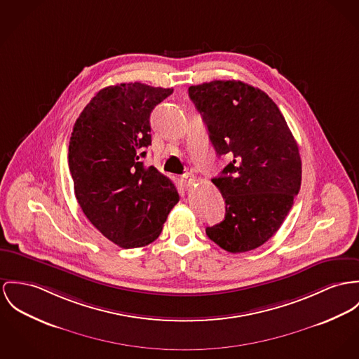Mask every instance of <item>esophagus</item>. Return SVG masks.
<instances>
[{"label": "esophagus", "mask_w": 359, "mask_h": 359, "mask_svg": "<svg viewBox=\"0 0 359 359\" xmlns=\"http://www.w3.org/2000/svg\"><path fill=\"white\" fill-rule=\"evenodd\" d=\"M195 176H194V173H186V175H183V182H184V186H190L191 183L195 182Z\"/></svg>", "instance_id": "obj_1"}]
</instances>
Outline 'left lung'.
<instances>
[{"mask_svg":"<svg viewBox=\"0 0 359 359\" xmlns=\"http://www.w3.org/2000/svg\"><path fill=\"white\" fill-rule=\"evenodd\" d=\"M219 156L231 163L213 184L225 199L224 220L206 235L229 252L262 246L299 193L302 161L284 116L266 93L241 81L189 87Z\"/></svg>","mask_w":359,"mask_h":359,"instance_id":"1","label":"left lung"}]
</instances>
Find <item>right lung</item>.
I'll use <instances>...</instances> for the list:
<instances>
[{
    "mask_svg": "<svg viewBox=\"0 0 359 359\" xmlns=\"http://www.w3.org/2000/svg\"><path fill=\"white\" fill-rule=\"evenodd\" d=\"M172 93L139 82L105 87L74 126L68 164L75 196L90 222L120 248L154 242L179 202L172 180L143 165L150 113Z\"/></svg>",
    "mask_w": 359,
    "mask_h": 359,
    "instance_id": "obj_1",
    "label": "right lung"
}]
</instances>
